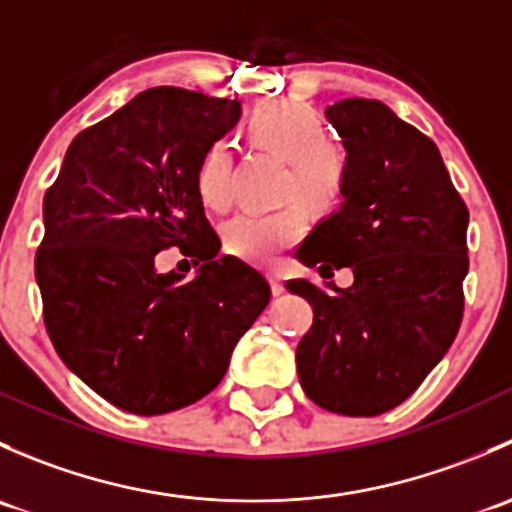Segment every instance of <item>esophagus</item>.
<instances>
[{
    "label": "esophagus",
    "instance_id": "34e87169",
    "mask_svg": "<svg viewBox=\"0 0 512 512\" xmlns=\"http://www.w3.org/2000/svg\"><path fill=\"white\" fill-rule=\"evenodd\" d=\"M267 277H270L272 294H282V292H285V280H282L280 272H277V270H270V272H267Z\"/></svg>",
    "mask_w": 512,
    "mask_h": 512
}]
</instances>
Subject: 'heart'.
<instances>
[{"label":"heart","mask_w":512,"mask_h":512,"mask_svg":"<svg viewBox=\"0 0 512 512\" xmlns=\"http://www.w3.org/2000/svg\"><path fill=\"white\" fill-rule=\"evenodd\" d=\"M242 136L252 148H262L287 160L285 198H299L314 210H329L342 200L349 178L347 153L327 138V123L307 103L270 101L252 108L242 123ZM230 146L213 141L195 168V193L205 208L230 205ZM304 232L299 203L275 213H240L223 227L225 250L240 260L265 265Z\"/></svg>","instance_id":"obj_1"}]
</instances>
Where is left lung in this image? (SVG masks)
I'll return each mask as SVG.
<instances>
[{
    "label": "left lung",
    "mask_w": 512,
    "mask_h": 512,
    "mask_svg": "<svg viewBox=\"0 0 512 512\" xmlns=\"http://www.w3.org/2000/svg\"><path fill=\"white\" fill-rule=\"evenodd\" d=\"M349 160L344 205L297 247L324 280H289L314 309L297 347L304 394L344 416H379L409 399L463 319L468 208L436 143L374 98L327 108Z\"/></svg>",
    "instance_id": "1"
}]
</instances>
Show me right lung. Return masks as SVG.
<instances>
[{
  "label": "right lung",
  "instance_id": "obj_1",
  "mask_svg": "<svg viewBox=\"0 0 512 512\" xmlns=\"http://www.w3.org/2000/svg\"><path fill=\"white\" fill-rule=\"evenodd\" d=\"M240 116V101L178 86L138 94L84 128L44 195L36 282L56 354L98 396L156 416L223 381L235 344L272 297L265 277L220 240L195 168ZM180 246L201 272L158 276Z\"/></svg>",
  "mask_w": 512,
  "mask_h": 512
}]
</instances>
